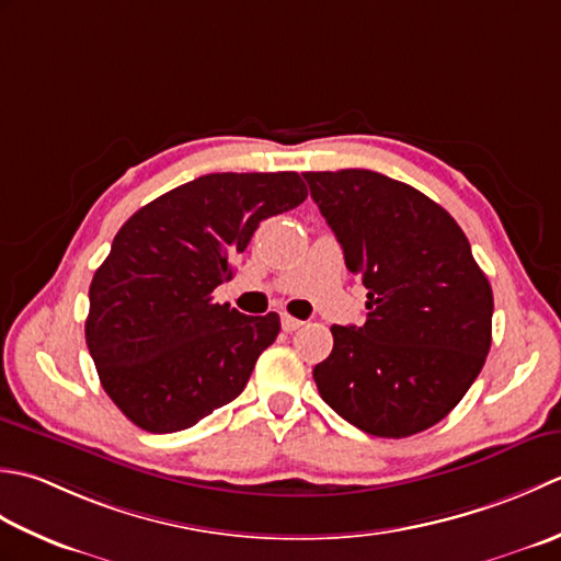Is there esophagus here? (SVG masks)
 <instances>
[{
    "label": "esophagus",
    "instance_id": "34e87169",
    "mask_svg": "<svg viewBox=\"0 0 561 561\" xmlns=\"http://www.w3.org/2000/svg\"><path fill=\"white\" fill-rule=\"evenodd\" d=\"M280 324H283L285 331H297L305 322H300V319H295V317H290V314H283V317H280Z\"/></svg>",
    "mask_w": 561,
    "mask_h": 561
}]
</instances>
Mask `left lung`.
Returning a JSON list of instances; mask_svg holds the SVG:
<instances>
[{
    "instance_id": "obj_1",
    "label": "left lung",
    "mask_w": 561,
    "mask_h": 561,
    "mask_svg": "<svg viewBox=\"0 0 561 561\" xmlns=\"http://www.w3.org/2000/svg\"><path fill=\"white\" fill-rule=\"evenodd\" d=\"M319 213L368 288L363 327H331L314 365L324 402L380 438L436 426L470 390L491 346L494 295L448 210L368 169L307 171Z\"/></svg>"
}]
</instances>
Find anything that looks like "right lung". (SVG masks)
I'll return each instance as SVG.
<instances>
[{"label":"right lung","instance_id":"right-lung-1","mask_svg":"<svg viewBox=\"0 0 561 561\" xmlns=\"http://www.w3.org/2000/svg\"><path fill=\"white\" fill-rule=\"evenodd\" d=\"M307 198L295 171L205 174L125 222L89 285L87 346L99 380L135 426L191 428L242 394L280 331L213 302L261 220Z\"/></svg>","mask_w":561,"mask_h":561}]
</instances>
